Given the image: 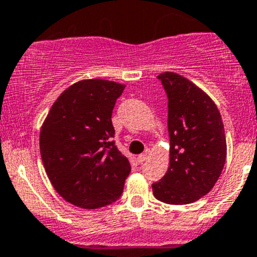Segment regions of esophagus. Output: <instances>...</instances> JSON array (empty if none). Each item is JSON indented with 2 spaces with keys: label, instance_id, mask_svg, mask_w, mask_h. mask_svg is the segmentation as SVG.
<instances>
[{
  "label": "esophagus",
  "instance_id": "34e87169",
  "mask_svg": "<svg viewBox=\"0 0 257 257\" xmlns=\"http://www.w3.org/2000/svg\"><path fill=\"white\" fill-rule=\"evenodd\" d=\"M147 157H149V154H142V155H140V156L137 157V161L140 164H142L143 161L147 160Z\"/></svg>",
  "mask_w": 257,
  "mask_h": 257
}]
</instances>
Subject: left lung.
I'll list each match as a JSON object with an SVG mask.
<instances>
[{"mask_svg": "<svg viewBox=\"0 0 257 257\" xmlns=\"http://www.w3.org/2000/svg\"><path fill=\"white\" fill-rule=\"evenodd\" d=\"M168 94L169 168L154 196L161 202L186 205L207 195L218 182L226 159L220 112L207 93L173 71L159 75Z\"/></svg>", "mask_w": 257, "mask_h": 257, "instance_id": "8db88e82", "label": "left lung"}]
</instances>
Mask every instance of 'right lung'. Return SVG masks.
I'll use <instances>...</instances> for the list:
<instances>
[{
    "instance_id": "1",
    "label": "right lung",
    "mask_w": 257,
    "mask_h": 257,
    "mask_svg": "<svg viewBox=\"0 0 257 257\" xmlns=\"http://www.w3.org/2000/svg\"><path fill=\"white\" fill-rule=\"evenodd\" d=\"M124 88L105 79L74 83L57 97L41 126L46 174L74 206L100 209L123 193L131 164L112 141L111 115Z\"/></svg>"
}]
</instances>
